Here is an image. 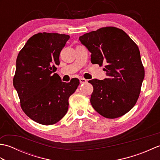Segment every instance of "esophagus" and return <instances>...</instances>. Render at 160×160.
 Instances as JSON below:
<instances>
[{
    "mask_svg": "<svg viewBox=\"0 0 160 160\" xmlns=\"http://www.w3.org/2000/svg\"><path fill=\"white\" fill-rule=\"evenodd\" d=\"M87 82V80L86 79H84L83 78H80V82L81 84H84V83H86Z\"/></svg>",
    "mask_w": 160,
    "mask_h": 160,
    "instance_id": "1",
    "label": "esophagus"
}]
</instances>
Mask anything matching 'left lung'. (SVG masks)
<instances>
[{
  "mask_svg": "<svg viewBox=\"0 0 160 160\" xmlns=\"http://www.w3.org/2000/svg\"><path fill=\"white\" fill-rule=\"evenodd\" d=\"M91 53L92 64L102 66L107 78L93 79L90 102L103 117L114 119L124 115L136 104L144 78L138 45L123 30L106 27L79 38Z\"/></svg>",
  "mask_w": 160,
  "mask_h": 160,
  "instance_id": "1",
  "label": "left lung"
}]
</instances>
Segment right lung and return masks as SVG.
<instances>
[{"mask_svg": "<svg viewBox=\"0 0 160 160\" xmlns=\"http://www.w3.org/2000/svg\"><path fill=\"white\" fill-rule=\"evenodd\" d=\"M69 39L66 34L36 33L17 56L13 87L24 113L37 123L52 125L60 121L67 113L69 97L80 84L78 78L66 83L53 73Z\"/></svg>", "mask_w": 160, "mask_h": 160, "instance_id": "add662e5", "label": "right lung"}]
</instances>
